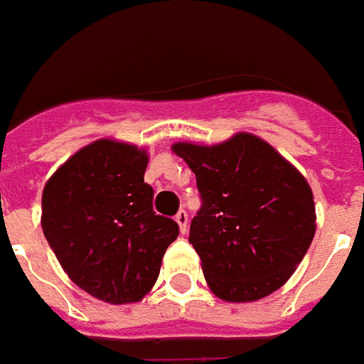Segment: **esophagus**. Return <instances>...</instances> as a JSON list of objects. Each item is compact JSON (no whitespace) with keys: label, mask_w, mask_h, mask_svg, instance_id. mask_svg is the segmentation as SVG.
<instances>
[{"label":"esophagus","mask_w":364,"mask_h":364,"mask_svg":"<svg viewBox=\"0 0 364 364\" xmlns=\"http://www.w3.org/2000/svg\"><path fill=\"white\" fill-rule=\"evenodd\" d=\"M175 221L179 223V230H181V233L187 232V228H189V215H187V211H185V209H181V211L175 215Z\"/></svg>","instance_id":"1"}]
</instances>
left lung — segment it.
I'll return each mask as SVG.
<instances>
[{
	"mask_svg": "<svg viewBox=\"0 0 364 364\" xmlns=\"http://www.w3.org/2000/svg\"><path fill=\"white\" fill-rule=\"evenodd\" d=\"M197 179L201 207L189 242L213 294L252 302L278 290L316 232L306 179L266 141L240 132L213 146L177 143Z\"/></svg>",
	"mask_w": 364,
	"mask_h": 364,
	"instance_id": "1",
	"label": "left lung"
}]
</instances>
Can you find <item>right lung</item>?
Wrapping results in <instances>:
<instances>
[{
  "instance_id": "1",
  "label": "right lung",
  "mask_w": 364,
  "mask_h": 364,
  "mask_svg": "<svg viewBox=\"0 0 364 364\" xmlns=\"http://www.w3.org/2000/svg\"><path fill=\"white\" fill-rule=\"evenodd\" d=\"M149 157L136 146L96 141L46 183L42 230L70 280L110 304L139 302L157 282L177 221L153 211Z\"/></svg>"
}]
</instances>
